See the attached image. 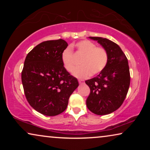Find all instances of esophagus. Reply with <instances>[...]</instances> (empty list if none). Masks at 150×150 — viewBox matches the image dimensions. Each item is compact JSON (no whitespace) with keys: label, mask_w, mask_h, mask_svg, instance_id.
Segmentation results:
<instances>
[{"label":"esophagus","mask_w":150,"mask_h":150,"mask_svg":"<svg viewBox=\"0 0 150 150\" xmlns=\"http://www.w3.org/2000/svg\"><path fill=\"white\" fill-rule=\"evenodd\" d=\"M79 82L80 84H84L85 83V81H83V80H79Z\"/></svg>","instance_id":"34e87169"}]
</instances>
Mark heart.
<instances>
[{
  "label": "heart",
  "mask_w": 150,
  "mask_h": 150,
  "mask_svg": "<svg viewBox=\"0 0 150 150\" xmlns=\"http://www.w3.org/2000/svg\"><path fill=\"white\" fill-rule=\"evenodd\" d=\"M75 54L83 56L80 64L81 67L76 69L73 74L79 79H85L93 73L99 74L103 71L108 63V56L106 50L97 47L95 43L89 40H82L75 44ZM61 61L65 69L72 72L75 68L74 53L70 47H67L61 53Z\"/></svg>",
  "instance_id": "b5f03b06"
}]
</instances>
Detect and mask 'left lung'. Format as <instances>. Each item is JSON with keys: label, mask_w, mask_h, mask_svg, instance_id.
<instances>
[{"label": "left lung", "mask_w": 150, "mask_h": 150, "mask_svg": "<svg viewBox=\"0 0 150 150\" xmlns=\"http://www.w3.org/2000/svg\"><path fill=\"white\" fill-rule=\"evenodd\" d=\"M106 50L108 61L97 76L85 81L90 88L86 104L90 111L98 115L110 114L122 106L130 83L128 59L117 44L106 38L89 37Z\"/></svg>", "instance_id": "obj_1"}]
</instances>
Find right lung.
<instances>
[{
	"label": "right lung",
	"mask_w": 150,
	"mask_h": 150,
	"mask_svg": "<svg viewBox=\"0 0 150 150\" xmlns=\"http://www.w3.org/2000/svg\"><path fill=\"white\" fill-rule=\"evenodd\" d=\"M68 44L65 40H49L28 53L22 71V83L28 103L46 116L66 109L69 96L79 87L77 79L65 69L61 53Z\"/></svg>",
	"instance_id": "1"
}]
</instances>
